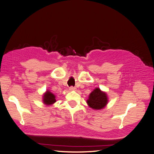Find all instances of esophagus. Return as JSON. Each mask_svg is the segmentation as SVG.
I'll list each match as a JSON object with an SVG mask.
<instances>
[{"mask_svg": "<svg viewBox=\"0 0 154 154\" xmlns=\"http://www.w3.org/2000/svg\"><path fill=\"white\" fill-rule=\"evenodd\" d=\"M76 89V88L75 87H73V86H70L69 87V90H75Z\"/></svg>", "mask_w": 154, "mask_h": 154, "instance_id": "34e87169", "label": "esophagus"}]
</instances>
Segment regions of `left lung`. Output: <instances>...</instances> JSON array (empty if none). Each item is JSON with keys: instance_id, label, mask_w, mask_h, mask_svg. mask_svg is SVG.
<instances>
[{"instance_id": "left-lung-1", "label": "left lung", "mask_w": 154, "mask_h": 154, "mask_svg": "<svg viewBox=\"0 0 154 154\" xmlns=\"http://www.w3.org/2000/svg\"><path fill=\"white\" fill-rule=\"evenodd\" d=\"M107 96L105 92H101L100 88H96L89 96L87 103L94 109H101L107 103Z\"/></svg>"}]
</instances>
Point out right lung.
Returning <instances> with one entry per match:
<instances>
[{"mask_svg": "<svg viewBox=\"0 0 154 154\" xmlns=\"http://www.w3.org/2000/svg\"><path fill=\"white\" fill-rule=\"evenodd\" d=\"M43 101L46 105H51L54 103V102H56L54 95L49 91H47V92L44 94Z\"/></svg>", "mask_w": 154, "mask_h": 154, "instance_id": "right-lung-1", "label": "right lung"}]
</instances>
